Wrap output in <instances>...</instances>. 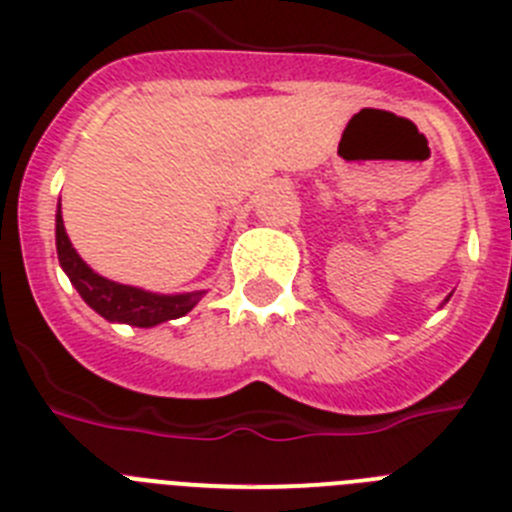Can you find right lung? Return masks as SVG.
I'll list each match as a JSON object with an SVG mask.
<instances>
[{
	"mask_svg": "<svg viewBox=\"0 0 512 512\" xmlns=\"http://www.w3.org/2000/svg\"><path fill=\"white\" fill-rule=\"evenodd\" d=\"M56 248L58 261L63 271L69 274L71 284L94 312H99L110 323H128L135 328H153L166 320L182 318L192 310L205 292H187V295H156L146 289L117 284L110 279L99 277L97 271L89 269L76 248L71 246L66 228H63L61 205L56 210Z\"/></svg>",
	"mask_w": 512,
	"mask_h": 512,
	"instance_id": "add662e5",
	"label": "right lung"
}]
</instances>
